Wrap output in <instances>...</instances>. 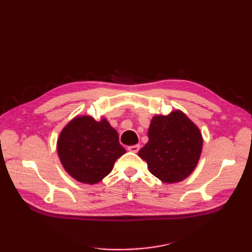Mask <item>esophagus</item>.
<instances>
[{"instance_id": "obj_1", "label": "esophagus", "mask_w": 252, "mask_h": 252, "mask_svg": "<svg viewBox=\"0 0 252 252\" xmlns=\"http://www.w3.org/2000/svg\"><path fill=\"white\" fill-rule=\"evenodd\" d=\"M128 150L131 151V152H134V154H136V152L140 150V145H133V146H129Z\"/></svg>"}]
</instances>
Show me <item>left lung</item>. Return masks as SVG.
I'll use <instances>...</instances> for the list:
<instances>
[{
  "instance_id": "1",
  "label": "left lung",
  "mask_w": 252,
  "mask_h": 252,
  "mask_svg": "<svg viewBox=\"0 0 252 252\" xmlns=\"http://www.w3.org/2000/svg\"><path fill=\"white\" fill-rule=\"evenodd\" d=\"M148 143L139 151L149 171L164 183L189 177L199 162L203 138L200 129L181 110L152 118Z\"/></svg>"
}]
</instances>
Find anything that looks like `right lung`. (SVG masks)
Returning a JSON list of instances; mask_svg holds the SVG:
<instances>
[{"label":"right lung","mask_w":252,"mask_h":252,"mask_svg":"<svg viewBox=\"0 0 252 252\" xmlns=\"http://www.w3.org/2000/svg\"><path fill=\"white\" fill-rule=\"evenodd\" d=\"M58 155L64 169L85 184H96L108 175L114 162L126 150L108 121L89 116L75 117L61 131Z\"/></svg>","instance_id":"obj_1"}]
</instances>
